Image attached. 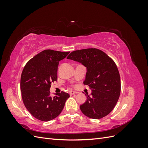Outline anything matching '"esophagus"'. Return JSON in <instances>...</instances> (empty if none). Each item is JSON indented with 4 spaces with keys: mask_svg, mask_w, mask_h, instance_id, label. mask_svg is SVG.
<instances>
[{
    "mask_svg": "<svg viewBox=\"0 0 148 148\" xmlns=\"http://www.w3.org/2000/svg\"><path fill=\"white\" fill-rule=\"evenodd\" d=\"M76 93H77V92L73 91H70L69 92L70 95H75V94H76Z\"/></svg>",
    "mask_w": 148,
    "mask_h": 148,
    "instance_id": "1",
    "label": "esophagus"
}]
</instances>
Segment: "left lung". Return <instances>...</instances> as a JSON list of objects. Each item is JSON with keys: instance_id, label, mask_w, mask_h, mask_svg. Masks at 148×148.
<instances>
[{"instance_id": "left-lung-1", "label": "left lung", "mask_w": 148, "mask_h": 148, "mask_svg": "<svg viewBox=\"0 0 148 148\" xmlns=\"http://www.w3.org/2000/svg\"><path fill=\"white\" fill-rule=\"evenodd\" d=\"M67 59L86 68L83 83L92 92L90 95L85 94L86 101L79 106L83 114L93 119L104 117L114 109L120 96L121 83L117 65L106 53L95 48L73 51Z\"/></svg>"}]
</instances>
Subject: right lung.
<instances>
[{
	"mask_svg": "<svg viewBox=\"0 0 148 148\" xmlns=\"http://www.w3.org/2000/svg\"><path fill=\"white\" fill-rule=\"evenodd\" d=\"M70 52L44 50L29 60L22 71L21 96L26 108L34 117L47 122L59 116L63 110L68 93L62 91L50 96L51 84L57 80L59 61Z\"/></svg>",
	"mask_w": 148,
	"mask_h": 148,
	"instance_id": "add662e5",
	"label": "right lung"
}]
</instances>
